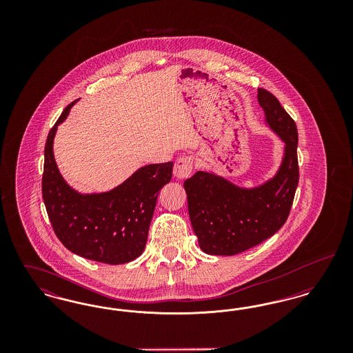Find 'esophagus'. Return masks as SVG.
Returning <instances> with one entry per match:
<instances>
[{"label": "esophagus", "instance_id": "34e87169", "mask_svg": "<svg viewBox=\"0 0 353 353\" xmlns=\"http://www.w3.org/2000/svg\"><path fill=\"white\" fill-rule=\"evenodd\" d=\"M193 170V157L192 156H184L176 160L173 167V174L176 179H186L192 174Z\"/></svg>", "mask_w": 353, "mask_h": 353}]
</instances>
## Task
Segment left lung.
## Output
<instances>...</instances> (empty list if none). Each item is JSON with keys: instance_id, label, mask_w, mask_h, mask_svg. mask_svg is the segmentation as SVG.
<instances>
[{"instance_id": "obj_1", "label": "left lung", "mask_w": 353, "mask_h": 353, "mask_svg": "<svg viewBox=\"0 0 353 353\" xmlns=\"http://www.w3.org/2000/svg\"><path fill=\"white\" fill-rule=\"evenodd\" d=\"M258 101L270 128L285 141L276 174L250 189L202 170L185 180L189 219L202 252L210 255H235L262 243L285 225L294 202L299 183L296 124L268 90L258 88Z\"/></svg>"}]
</instances>
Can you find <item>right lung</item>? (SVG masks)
Wrapping results in <instances>:
<instances>
[{
  "instance_id": "1",
  "label": "right lung",
  "mask_w": 353,
  "mask_h": 353,
  "mask_svg": "<svg viewBox=\"0 0 353 353\" xmlns=\"http://www.w3.org/2000/svg\"><path fill=\"white\" fill-rule=\"evenodd\" d=\"M70 103L51 128L45 145L42 197L51 226L70 252L85 259L121 265L144 252L160 189L172 179L173 163L136 170L123 184L99 194H81L61 176L52 141Z\"/></svg>"
}]
</instances>
